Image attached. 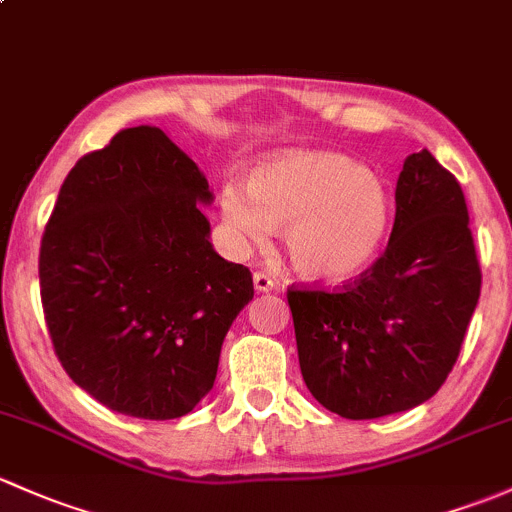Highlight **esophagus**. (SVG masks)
<instances>
[{"label": "esophagus", "mask_w": 512, "mask_h": 512, "mask_svg": "<svg viewBox=\"0 0 512 512\" xmlns=\"http://www.w3.org/2000/svg\"><path fill=\"white\" fill-rule=\"evenodd\" d=\"M252 282H255V292H260V294L272 292V289L277 287V282H274V279L267 272H255Z\"/></svg>", "instance_id": "34e87169"}]
</instances>
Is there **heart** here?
<instances>
[{
	"instance_id": "obj_1",
	"label": "heart",
	"mask_w": 512,
	"mask_h": 512,
	"mask_svg": "<svg viewBox=\"0 0 512 512\" xmlns=\"http://www.w3.org/2000/svg\"><path fill=\"white\" fill-rule=\"evenodd\" d=\"M225 230L265 245L284 228L294 272L309 282H351L378 260L392 228V198L368 166L336 152H279L252 166L245 188L220 191Z\"/></svg>"
}]
</instances>
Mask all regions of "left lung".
I'll use <instances>...</instances> for the list:
<instances>
[{
  "label": "left lung",
  "instance_id": "8db88e82",
  "mask_svg": "<svg viewBox=\"0 0 512 512\" xmlns=\"http://www.w3.org/2000/svg\"><path fill=\"white\" fill-rule=\"evenodd\" d=\"M478 297L464 191L427 149L410 154L378 262L343 292L289 289L306 387L346 419L422 405L454 368Z\"/></svg>",
  "mask_w": 512,
  "mask_h": 512
}]
</instances>
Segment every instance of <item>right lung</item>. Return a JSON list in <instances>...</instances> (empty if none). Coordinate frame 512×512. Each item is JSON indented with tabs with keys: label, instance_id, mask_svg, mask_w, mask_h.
Returning a JSON list of instances; mask_svg holds the SVG:
<instances>
[{
	"label": "right lung",
	"instance_id": "add662e5",
	"mask_svg": "<svg viewBox=\"0 0 512 512\" xmlns=\"http://www.w3.org/2000/svg\"><path fill=\"white\" fill-rule=\"evenodd\" d=\"M213 191L159 127L117 132L58 193L39 279L58 360L107 410L184 417L211 392L220 348L252 299L247 267L213 250Z\"/></svg>",
	"mask_w": 512,
	"mask_h": 512
}]
</instances>
